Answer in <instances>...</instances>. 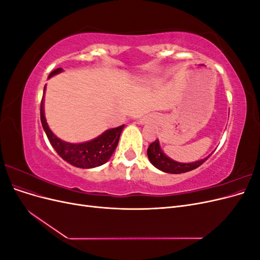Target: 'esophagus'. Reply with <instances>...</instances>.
Here are the masks:
<instances>
[{"mask_svg":"<svg viewBox=\"0 0 260 260\" xmlns=\"http://www.w3.org/2000/svg\"><path fill=\"white\" fill-rule=\"evenodd\" d=\"M140 124H145L147 123V119H145V118H142V119H140Z\"/></svg>","mask_w":260,"mask_h":260,"instance_id":"esophagus-1","label":"esophagus"}]
</instances>
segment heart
<instances>
[{"label":"heart","mask_w":260,"mask_h":260,"mask_svg":"<svg viewBox=\"0 0 260 260\" xmlns=\"http://www.w3.org/2000/svg\"><path fill=\"white\" fill-rule=\"evenodd\" d=\"M155 81L154 78H151V77H147V78H143L142 80H141V82H142L143 84H151Z\"/></svg>","instance_id":"heart-1"}]
</instances>
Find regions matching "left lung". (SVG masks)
I'll return each mask as SVG.
<instances>
[{"label": "left lung", "instance_id": "8db88e82", "mask_svg": "<svg viewBox=\"0 0 260 260\" xmlns=\"http://www.w3.org/2000/svg\"><path fill=\"white\" fill-rule=\"evenodd\" d=\"M210 155L201 160H196L193 162H179L171 159L170 157H168L162 152L158 140H156L155 142L149 144L147 148L148 159L152 162L153 166L164 172H167V174H184V172L196 169L203 162H205Z\"/></svg>", "mask_w": 260, "mask_h": 260}]
</instances>
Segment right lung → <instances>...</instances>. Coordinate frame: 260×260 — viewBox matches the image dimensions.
Wrapping results in <instances>:
<instances>
[{
  "label": "right lung",
  "instance_id": "1",
  "mask_svg": "<svg viewBox=\"0 0 260 260\" xmlns=\"http://www.w3.org/2000/svg\"><path fill=\"white\" fill-rule=\"evenodd\" d=\"M61 72L62 68L55 69L50 74L49 78L58 75ZM45 88L46 86H44V92ZM40 116L42 127L55 151L57 152V154L62 159L66 160L70 165L83 169L95 168L102 166V165L109 160L113 153L115 152L118 142H119V138L124 127V124H122L117 128L108 129L98 138L91 141H86V142L69 143L55 136L50 129L48 122H46L44 115V95L41 102Z\"/></svg>",
  "mask_w": 260,
  "mask_h": 260
}]
</instances>
